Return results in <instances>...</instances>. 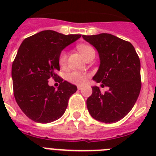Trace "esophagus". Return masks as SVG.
<instances>
[{
    "label": "esophagus",
    "instance_id": "34e87169",
    "mask_svg": "<svg viewBox=\"0 0 156 156\" xmlns=\"http://www.w3.org/2000/svg\"><path fill=\"white\" fill-rule=\"evenodd\" d=\"M78 90H82V89H83V87H82V86H78Z\"/></svg>",
    "mask_w": 156,
    "mask_h": 156
}]
</instances>
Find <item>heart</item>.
Here are the masks:
<instances>
[{
  "mask_svg": "<svg viewBox=\"0 0 156 156\" xmlns=\"http://www.w3.org/2000/svg\"><path fill=\"white\" fill-rule=\"evenodd\" d=\"M77 48L80 52V53L83 55L84 58H87V56L90 53V52L94 51L92 48L87 44H78L77 46ZM67 61H68V54L66 51H62L60 54L58 58L59 65L61 68H64L67 64ZM87 78V76L83 73L77 72V71H73L71 72L67 75V80L69 82H70L71 83L76 84V85H83L84 84Z\"/></svg>",
  "mask_w": 156,
  "mask_h": 156,
  "instance_id": "obj_1",
  "label": "heart"
}]
</instances>
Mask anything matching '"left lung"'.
Here are the masks:
<instances>
[{
  "label": "left lung",
  "instance_id": "obj_1",
  "mask_svg": "<svg viewBox=\"0 0 156 156\" xmlns=\"http://www.w3.org/2000/svg\"><path fill=\"white\" fill-rule=\"evenodd\" d=\"M83 37L100 55V68L93 79L109 87L101 93L98 87H93L92 95L87 100L88 111L99 121L116 122L130 112L140 93L139 57L130 43L111 34Z\"/></svg>",
  "mask_w": 156,
  "mask_h": 156
}]
</instances>
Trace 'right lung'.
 <instances>
[{
    "label": "right lung",
    "mask_w": 156,
    "mask_h": 156,
    "mask_svg": "<svg viewBox=\"0 0 156 156\" xmlns=\"http://www.w3.org/2000/svg\"><path fill=\"white\" fill-rule=\"evenodd\" d=\"M81 36L43 30L20 45L12 65L13 95L21 110L32 121L49 123L66 112L77 87L57 75L58 58L66 46ZM49 78L60 83L57 89L48 85Z\"/></svg>",
    "instance_id": "add662e5"
}]
</instances>
